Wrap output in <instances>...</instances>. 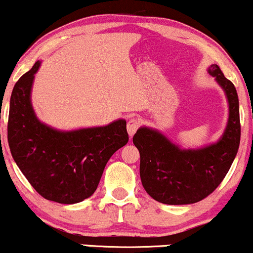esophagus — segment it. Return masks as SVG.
I'll use <instances>...</instances> for the list:
<instances>
[{
	"instance_id": "34e87169",
	"label": "esophagus",
	"mask_w": 253,
	"mask_h": 253,
	"mask_svg": "<svg viewBox=\"0 0 253 253\" xmlns=\"http://www.w3.org/2000/svg\"><path fill=\"white\" fill-rule=\"evenodd\" d=\"M140 127V121L135 119V118H132V119L128 120L127 123V132H128L129 136H133L134 133L136 132L137 128Z\"/></svg>"
}]
</instances>
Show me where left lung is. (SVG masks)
Masks as SVG:
<instances>
[{
	"mask_svg": "<svg viewBox=\"0 0 253 253\" xmlns=\"http://www.w3.org/2000/svg\"><path fill=\"white\" fill-rule=\"evenodd\" d=\"M209 75L225 92L229 119L216 143L198 149H181L159 130L140 127L133 143L140 153V177L150 197L165 204H191L210 195L228 174L241 141L239 103L235 85L219 66H209Z\"/></svg>",
	"mask_w": 253,
	"mask_h": 253,
	"instance_id": "1",
	"label": "left lung"
}]
</instances>
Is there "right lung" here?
Segmentation results:
<instances>
[{"label": "right lung", "instance_id": "obj_1", "mask_svg": "<svg viewBox=\"0 0 253 253\" xmlns=\"http://www.w3.org/2000/svg\"><path fill=\"white\" fill-rule=\"evenodd\" d=\"M40 66L37 60L12 89L8 120L11 155L41 196L63 204L82 202L97 189L111 156L128 142L126 120L68 132L41 123L31 105Z\"/></svg>", "mask_w": 253, "mask_h": 253}]
</instances>
